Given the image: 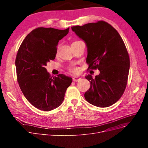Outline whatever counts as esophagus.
Returning a JSON list of instances; mask_svg holds the SVG:
<instances>
[{
  "instance_id": "1",
  "label": "esophagus",
  "mask_w": 148,
  "mask_h": 148,
  "mask_svg": "<svg viewBox=\"0 0 148 148\" xmlns=\"http://www.w3.org/2000/svg\"><path fill=\"white\" fill-rule=\"evenodd\" d=\"M73 80L74 82H79L81 80V78H80L79 77H74L73 78Z\"/></svg>"
}]
</instances>
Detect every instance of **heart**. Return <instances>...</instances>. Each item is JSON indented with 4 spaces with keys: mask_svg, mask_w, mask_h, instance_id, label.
<instances>
[{
    "mask_svg": "<svg viewBox=\"0 0 148 148\" xmlns=\"http://www.w3.org/2000/svg\"><path fill=\"white\" fill-rule=\"evenodd\" d=\"M68 69H69V71H71L73 73H77V72H78V68H76L74 66H70L68 68Z\"/></svg>",
    "mask_w": 148,
    "mask_h": 148,
    "instance_id": "obj_1",
    "label": "heart"
}]
</instances>
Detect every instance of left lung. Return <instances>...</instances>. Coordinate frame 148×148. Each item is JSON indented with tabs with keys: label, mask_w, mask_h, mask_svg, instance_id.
<instances>
[{
	"label": "left lung",
	"mask_w": 148,
	"mask_h": 148,
	"mask_svg": "<svg viewBox=\"0 0 148 148\" xmlns=\"http://www.w3.org/2000/svg\"><path fill=\"white\" fill-rule=\"evenodd\" d=\"M71 29L86 44L88 69H98L100 72L95 79L89 74L85 77L90 83L85 99L99 107L114 104L125 91L130 69L128 53L121 36L104 21Z\"/></svg>",
	"instance_id": "8db88e82"
}]
</instances>
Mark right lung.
<instances>
[{"label": "right lung", "instance_id": "1", "mask_svg": "<svg viewBox=\"0 0 148 148\" xmlns=\"http://www.w3.org/2000/svg\"><path fill=\"white\" fill-rule=\"evenodd\" d=\"M69 29L38 27L30 32L18 50L15 66L17 81L28 101L39 110L50 111L60 106L72 78L60 74L51 77L47 63L55 59L57 45Z\"/></svg>", "mask_w": 148, "mask_h": 148}]
</instances>
